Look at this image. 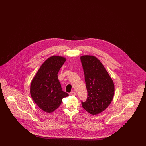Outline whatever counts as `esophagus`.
Returning a JSON list of instances; mask_svg holds the SVG:
<instances>
[{
    "label": "esophagus",
    "instance_id": "1",
    "mask_svg": "<svg viewBox=\"0 0 146 146\" xmlns=\"http://www.w3.org/2000/svg\"><path fill=\"white\" fill-rule=\"evenodd\" d=\"M70 95H73V96H75L76 95V92L75 91H72L70 93Z\"/></svg>",
    "mask_w": 146,
    "mask_h": 146
}]
</instances>
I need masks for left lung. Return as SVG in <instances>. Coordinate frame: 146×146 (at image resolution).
<instances>
[{
	"label": "left lung",
	"instance_id": "left-lung-1",
	"mask_svg": "<svg viewBox=\"0 0 146 146\" xmlns=\"http://www.w3.org/2000/svg\"><path fill=\"white\" fill-rule=\"evenodd\" d=\"M88 91L84 109L92 115L104 111L111 104L114 94V84L100 61L94 56L80 57Z\"/></svg>",
	"mask_w": 146,
	"mask_h": 146
}]
</instances>
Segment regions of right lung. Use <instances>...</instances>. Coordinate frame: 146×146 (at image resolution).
Segmentation results:
<instances>
[{"instance_id":"obj_1","label":"right lung","mask_w":146,"mask_h":146,"mask_svg":"<svg viewBox=\"0 0 146 146\" xmlns=\"http://www.w3.org/2000/svg\"><path fill=\"white\" fill-rule=\"evenodd\" d=\"M66 60L62 56L49 57L42 64L32 80L31 97L36 105L46 113L55 111L61 104L63 98L68 96L63 91L57 77Z\"/></svg>"}]
</instances>
